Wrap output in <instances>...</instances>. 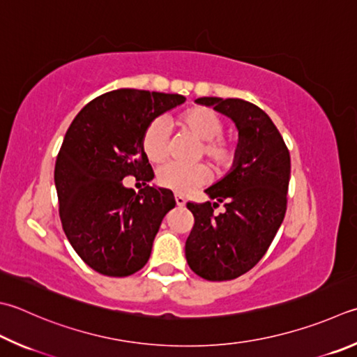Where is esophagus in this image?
<instances>
[{
  "label": "esophagus",
  "instance_id": "esophagus-1",
  "mask_svg": "<svg viewBox=\"0 0 357 357\" xmlns=\"http://www.w3.org/2000/svg\"><path fill=\"white\" fill-rule=\"evenodd\" d=\"M176 204H177V206H185V204H186V200H185V197H181V196H176Z\"/></svg>",
  "mask_w": 357,
  "mask_h": 357
}]
</instances>
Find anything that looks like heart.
I'll use <instances>...</instances> for the list:
<instances>
[{"instance_id":"1","label":"heart","mask_w":357,"mask_h":357,"mask_svg":"<svg viewBox=\"0 0 357 357\" xmlns=\"http://www.w3.org/2000/svg\"><path fill=\"white\" fill-rule=\"evenodd\" d=\"M178 126L194 138L202 141L199 157H206L214 169L224 172L231 169L238 160V143L230 137H224L225 119L219 112L210 107H192L183 112L178 118ZM167 121L155 118L146 127L141 138V147L144 155L152 163H160L169 152L167 139ZM210 178V169L205 165L181 166L167 163L161 166L157 172L160 186L177 194H190L204 186Z\"/></svg>"}]
</instances>
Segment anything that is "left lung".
<instances>
[{
  "label": "left lung",
  "instance_id": "obj_1",
  "mask_svg": "<svg viewBox=\"0 0 357 357\" xmlns=\"http://www.w3.org/2000/svg\"><path fill=\"white\" fill-rule=\"evenodd\" d=\"M196 102L213 105L234 121L239 151L231 172L205 191L216 202L186 204L194 225L185 255L199 277L234 280L258 264L284 219L291 155L277 126L258 105L238 98H199ZM219 203L226 211L216 215Z\"/></svg>",
  "mask_w": 357,
  "mask_h": 357
}]
</instances>
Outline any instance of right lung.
Segmentation results:
<instances>
[{"label": "right lung", "instance_id": "right-lung-1", "mask_svg": "<svg viewBox=\"0 0 357 357\" xmlns=\"http://www.w3.org/2000/svg\"><path fill=\"white\" fill-rule=\"evenodd\" d=\"M186 100L181 95L121 89L90 100L66 130L54 181L70 244L107 277H129L149 261L161 220L176 206L172 191L153 188L141 147L151 121ZM133 175L137 195L122 185Z\"/></svg>", "mask_w": 357, "mask_h": 357}]
</instances>
